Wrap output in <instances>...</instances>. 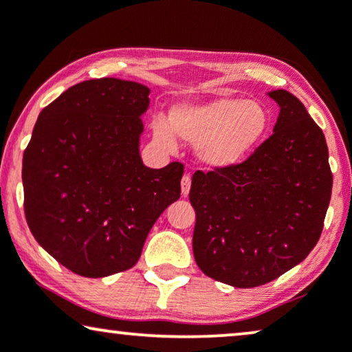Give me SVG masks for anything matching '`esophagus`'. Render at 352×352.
Wrapping results in <instances>:
<instances>
[{"label": "esophagus", "mask_w": 352, "mask_h": 352, "mask_svg": "<svg viewBox=\"0 0 352 352\" xmlns=\"http://www.w3.org/2000/svg\"><path fill=\"white\" fill-rule=\"evenodd\" d=\"M189 190H190V176L189 175H184V177H182L181 179V192H182V195H187L189 194Z\"/></svg>", "instance_id": "obj_1"}]
</instances>
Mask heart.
<instances>
[{
  "mask_svg": "<svg viewBox=\"0 0 352 352\" xmlns=\"http://www.w3.org/2000/svg\"><path fill=\"white\" fill-rule=\"evenodd\" d=\"M271 112L259 100L219 96L201 102H181L170 110V123L152 120L158 146L176 148V136L195 147L205 166L229 171L247 160L267 138Z\"/></svg>",
  "mask_w": 352,
  "mask_h": 352,
  "instance_id": "obj_1",
  "label": "heart"
}]
</instances>
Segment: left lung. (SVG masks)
I'll list each match as a JSON object with an SVG mask.
<instances>
[{
    "mask_svg": "<svg viewBox=\"0 0 352 352\" xmlns=\"http://www.w3.org/2000/svg\"><path fill=\"white\" fill-rule=\"evenodd\" d=\"M280 109L272 136L229 171H197L195 263L214 280L252 288L300 264L319 242L330 204L325 136L302 102L269 91Z\"/></svg>",
    "mask_w": 352,
    "mask_h": 352,
    "instance_id": "obj_1",
    "label": "left lung"
}]
</instances>
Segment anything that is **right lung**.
<instances>
[{"label":"right lung","mask_w":352,"mask_h":352,"mask_svg":"<svg viewBox=\"0 0 352 352\" xmlns=\"http://www.w3.org/2000/svg\"><path fill=\"white\" fill-rule=\"evenodd\" d=\"M148 94L136 81H81L41 110L23 152L28 228L78 276L133 267L158 216L181 197V163H142Z\"/></svg>","instance_id":"add662e5"}]
</instances>
